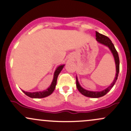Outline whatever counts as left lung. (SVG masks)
I'll use <instances>...</instances> for the list:
<instances>
[{
    "instance_id": "left-lung-1",
    "label": "left lung",
    "mask_w": 131,
    "mask_h": 131,
    "mask_svg": "<svg viewBox=\"0 0 131 131\" xmlns=\"http://www.w3.org/2000/svg\"><path fill=\"white\" fill-rule=\"evenodd\" d=\"M96 40H97L99 43L102 44V45H105V46H107L110 49L111 51L112 52L113 56H114V60H115V67H116V75H115V78L114 80V82L111 83V85L109 86L105 89V90L102 91H100V92H93V91H89L86 90L85 89H84L83 88H82V86L80 85L79 82L78 81V78L77 77H76V84H77V87L78 91L82 93L83 95L86 96L88 97H91V98H99V97H103V96L105 95V94H107L111 89L113 87V86L114 85L115 82H116L117 80L118 75H119V54H118L117 51L115 49V47H114V45H113V43L111 41V39L108 38V37L105 36L103 35V34H100L98 32L96 31Z\"/></svg>"
}]
</instances>
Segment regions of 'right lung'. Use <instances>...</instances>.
Returning <instances> with one entry per match:
<instances>
[{"instance_id":"right-lung-1","label":"right lung","mask_w":131,"mask_h":131,"mask_svg":"<svg viewBox=\"0 0 131 131\" xmlns=\"http://www.w3.org/2000/svg\"><path fill=\"white\" fill-rule=\"evenodd\" d=\"M64 64H62V65L59 66L56 70L54 71V77H53V81H52V83L51 84V85L49 86V87H48L46 90L42 91V92H25V91H23L24 93L28 97H31V98H34V99H38V98H44V97H46L49 96V95L51 94L53 92V91L54 90L55 87H56V82H57V78L58 77V75L60 74V73L61 72L62 69L64 67Z\"/></svg>"}]
</instances>
